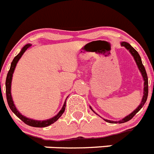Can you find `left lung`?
Instances as JSON below:
<instances>
[{
	"label": "left lung",
	"mask_w": 154,
	"mask_h": 154,
	"mask_svg": "<svg viewBox=\"0 0 154 154\" xmlns=\"http://www.w3.org/2000/svg\"><path fill=\"white\" fill-rule=\"evenodd\" d=\"M121 46H123V47H125L127 50H129L130 53H131V55H133V58H134V60H135L136 63H137V66H138V69L140 71L141 74H142L143 78L144 80V88H143V99H142V101H141L140 104L139 105V106L133 112L130 114V115H128L127 116H126L125 118H123V119H121L119 121H111V120H108V119H104L105 121H106L108 123H126L127 121L130 120L137 113V112L141 109L143 106H144L145 103H146V99H147V96H148V78H147V74H146V72L145 70V68H144L143 65L142 63V61H141V58L140 56V55L138 54L137 51H136L131 45H130L129 43L127 42H121ZM91 109L92 110V109L91 108ZM93 111V110H92ZM94 112V111H93Z\"/></svg>",
	"instance_id": "obj_1"
}]
</instances>
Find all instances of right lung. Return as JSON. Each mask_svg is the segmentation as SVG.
Returning <instances> with one entry per match:
<instances>
[{
	"label": "right lung",
	"instance_id": "right-lung-1",
	"mask_svg": "<svg viewBox=\"0 0 154 154\" xmlns=\"http://www.w3.org/2000/svg\"><path fill=\"white\" fill-rule=\"evenodd\" d=\"M31 45L28 44L26 45H24V47L22 48V49L21 51H20L18 55H16L14 57V58L13 59L11 62V68H10V70L8 71V73L7 75V78H6V82H5V86H6V96H7V101H8V106L10 107V109H11L12 112L14 113L17 116V117L19 119L22 120L25 124L28 125V126H34V127H46V126H48L49 125L52 124L55 122V121L58 120L59 119L61 116L63 114V112H65V103L66 102H65L63 105V107L62 108V109L59 111L58 114H57L54 117L51 118L49 119H46V120H43V121H40V120H35V119H29V118H27L25 117L24 116L21 115L20 112H18V110L16 109L15 106L14 104V102H13V99H12V96H11V81H12V76H13V73H14V69L16 67V65H17V62L19 61V59L21 58V57L22 56L23 54L25 52L27 49H28V48L31 47Z\"/></svg>",
	"mask_w": 154,
	"mask_h": 154
}]
</instances>
